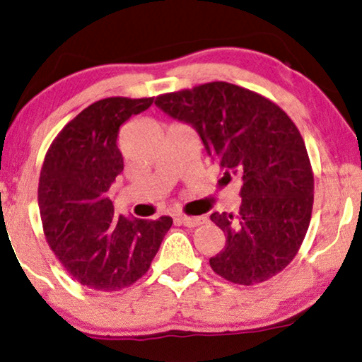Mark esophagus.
Wrapping results in <instances>:
<instances>
[{"instance_id": "1", "label": "esophagus", "mask_w": 362, "mask_h": 362, "mask_svg": "<svg viewBox=\"0 0 362 362\" xmlns=\"http://www.w3.org/2000/svg\"><path fill=\"white\" fill-rule=\"evenodd\" d=\"M177 221H180L182 225L190 226V228H194V226H199V225H202V223H205L206 218H205V216H185V215H177Z\"/></svg>"}]
</instances>
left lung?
<instances>
[{"label":"left lung","mask_w":362,"mask_h":362,"mask_svg":"<svg viewBox=\"0 0 362 362\" xmlns=\"http://www.w3.org/2000/svg\"><path fill=\"white\" fill-rule=\"evenodd\" d=\"M156 105L192 125L225 177L242 178L238 214H215L226 243L210 258L238 285L267 281L288 267L310 226L315 178L305 141L283 109L228 83L158 95Z\"/></svg>","instance_id":"obj_1"}]
</instances>
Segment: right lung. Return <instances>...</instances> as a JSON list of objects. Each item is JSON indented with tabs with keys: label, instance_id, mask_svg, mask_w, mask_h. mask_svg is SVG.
<instances>
[{
	"label": "right lung",
	"instance_id": "1",
	"mask_svg": "<svg viewBox=\"0 0 362 362\" xmlns=\"http://www.w3.org/2000/svg\"><path fill=\"white\" fill-rule=\"evenodd\" d=\"M153 98L90 104L57 134L41 168L37 202L47 243L66 272L90 290L117 291L151 268L170 216L114 215L107 192L124 170L119 127Z\"/></svg>",
	"mask_w": 362,
	"mask_h": 362
}]
</instances>
